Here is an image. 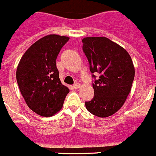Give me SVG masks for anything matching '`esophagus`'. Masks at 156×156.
Here are the masks:
<instances>
[{"label": "esophagus", "mask_w": 156, "mask_h": 156, "mask_svg": "<svg viewBox=\"0 0 156 156\" xmlns=\"http://www.w3.org/2000/svg\"><path fill=\"white\" fill-rule=\"evenodd\" d=\"M81 87V84H79V83H75V84H73V87L75 89H78L79 88V87Z\"/></svg>", "instance_id": "1"}]
</instances>
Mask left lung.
<instances>
[{
	"label": "left lung",
	"mask_w": 156,
	"mask_h": 156,
	"mask_svg": "<svg viewBox=\"0 0 156 156\" xmlns=\"http://www.w3.org/2000/svg\"><path fill=\"white\" fill-rule=\"evenodd\" d=\"M82 43L94 78V96L85 102L86 108L95 116L107 117L121 108L130 92L135 76L132 58L126 49L108 38L86 37ZM94 72L100 74L98 80Z\"/></svg>",
	"instance_id": "obj_1"
}]
</instances>
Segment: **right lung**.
Here are the masks:
<instances>
[{
    "label": "right lung",
    "mask_w": 156,
    "mask_h": 156,
    "mask_svg": "<svg viewBox=\"0 0 156 156\" xmlns=\"http://www.w3.org/2000/svg\"><path fill=\"white\" fill-rule=\"evenodd\" d=\"M69 38L48 35L33 43L21 58L16 81L27 106L37 114L51 116L59 111L69 89L62 84L56 60Z\"/></svg>",
    "instance_id": "add662e5"
}]
</instances>
